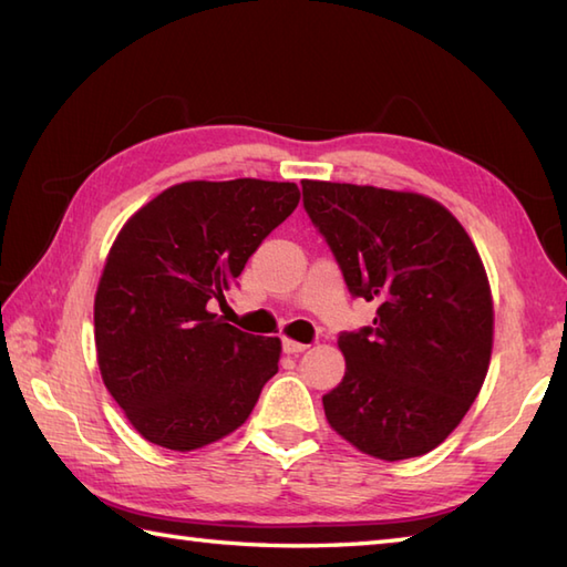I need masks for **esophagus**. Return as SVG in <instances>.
Here are the masks:
<instances>
[{
    "mask_svg": "<svg viewBox=\"0 0 567 567\" xmlns=\"http://www.w3.org/2000/svg\"><path fill=\"white\" fill-rule=\"evenodd\" d=\"M307 343H299V341H292V339H285L282 341V351L287 353V355H299V353H305L307 351Z\"/></svg>",
    "mask_w": 567,
    "mask_h": 567,
    "instance_id": "obj_1",
    "label": "esophagus"
}]
</instances>
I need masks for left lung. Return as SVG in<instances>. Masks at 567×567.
Returning <instances> with one entry per match:
<instances>
[{"instance_id":"left-lung-1","label":"left lung","mask_w":567,"mask_h":567,"mask_svg":"<svg viewBox=\"0 0 567 567\" xmlns=\"http://www.w3.org/2000/svg\"><path fill=\"white\" fill-rule=\"evenodd\" d=\"M305 209L348 292L378 299L372 327L343 331L346 375L323 412L380 461L436 449L483 388L492 297L473 240L439 202L380 187L305 179Z\"/></svg>"}]
</instances>
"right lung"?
I'll list each match as a JSON object with an SVG mask.
<instances>
[{
	"instance_id": "right-lung-1",
	"label": "right lung",
	"mask_w": 567,
	"mask_h": 567,
	"mask_svg": "<svg viewBox=\"0 0 567 567\" xmlns=\"http://www.w3.org/2000/svg\"><path fill=\"white\" fill-rule=\"evenodd\" d=\"M299 204L295 183L167 187L118 231L94 297L106 390L143 439L195 451L236 431L277 372L280 339L224 323L226 292Z\"/></svg>"
}]
</instances>
